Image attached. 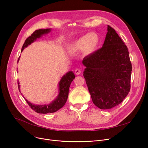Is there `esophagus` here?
Returning a JSON list of instances; mask_svg holds the SVG:
<instances>
[{"instance_id": "34e87169", "label": "esophagus", "mask_w": 148, "mask_h": 148, "mask_svg": "<svg viewBox=\"0 0 148 148\" xmlns=\"http://www.w3.org/2000/svg\"><path fill=\"white\" fill-rule=\"evenodd\" d=\"M81 72H82V71L80 69L77 68V69H75V74L77 75H79L81 73Z\"/></svg>"}]
</instances>
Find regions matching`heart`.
I'll return each instance as SVG.
<instances>
[{"label": "heart", "mask_w": 148, "mask_h": 148, "mask_svg": "<svg viewBox=\"0 0 148 148\" xmlns=\"http://www.w3.org/2000/svg\"><path fill=\"white\" fill-rule=\"evenodd\" d=\"M99 44V38L95 33H89L77 39L69 45V50L71 51L83 50V53L88 55L95 52Z\"/></svg>", "instance_id": "obj_1"}]
</instances>
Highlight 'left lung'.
<instances>
[{"label": "left lung", "instance_id": "1", "mask_svg": "<svg viewBox=\"0 0 148 148\" xmlns=\"http://www.w3.org/2000/svg\"><path fill=\"white\" fill-rule=\"evenodd\" d=\"M83 72L91 98L101 109L121 103L130 90L132 65L127 47L115 30L107 26L103 47L85 57Z\"/></svg>", "mask_w": 148, "mask_h": 148}]
</instances>
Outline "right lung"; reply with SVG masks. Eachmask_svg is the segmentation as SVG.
<instances>
[{"instance_id": "right-lung-1", "label": "right lung", "mask_w": 148, "mask_h": 148, "mask_svg": "<svg viewBox=\"0 0 148 148\" xmlns=\"http://www.w3.org/2000/svg\"><path fill=\"white\" fill-rule=\"evenodd\" d=\"M51 30V29H38L35 30L32 35L26 39L24 44L23 45L21 52L23 51V50L25 49V48L27 47L28 45H30L35 41H36L37 38H40L42 35L47 34L49 32H50ZM20 56L18 59V62L20 60ZM75 76L73 71H69L66 73L64 76H62L59 83V94L57 97L49 104L36 105L29 102L25 97L24 98L25 99L26 101L30 107V108L38 113L46 114L49 113L56 112L63 107L66 102L68 97V92L70 84H71L73 80L75 79ZM19 84L20 83L18 81V87L19 91H20V85Z\"/></svg>"}]
</instances>
